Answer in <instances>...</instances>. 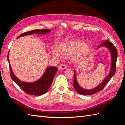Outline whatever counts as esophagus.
Segmentation results:
<instances>
[{
  "label": "esophagus",
  "mask_w": 125,
  "mask_h": 125,
  "mask_svg": "<svg viewBox=\"0 0 125 125\" xmlns=\"http://www.w3.org/2000/svg\"><path fill=\"white\" fill-rule=\"evenodd\" d=\"M59 69L60 70H64L66 69V66L64 64H62L59 67Z\"/></svg>",
  "instance_id": "obj_1"
}]
</instances>
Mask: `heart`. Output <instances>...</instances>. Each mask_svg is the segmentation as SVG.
Masks as SVG:
<instances>
[{"instance_id":"1","label":"heart","mask_w":125,"mask_h":125,"mask_svg":"<svg viewBox=\"0 0 125 125\" xmlns=\"http://www.w3.org/2000/svg\"><path fill=\"white\" fill-rule=\"evenodd\" d=\"M90 47L89 45L83 43L80 40H70L61 43L59 46V51L63 54H68L74 53L71 59L74 61H80L87 55ZM53 54L56 56H60L58 51L54 50Z\"/></svg>"}]
</instances>
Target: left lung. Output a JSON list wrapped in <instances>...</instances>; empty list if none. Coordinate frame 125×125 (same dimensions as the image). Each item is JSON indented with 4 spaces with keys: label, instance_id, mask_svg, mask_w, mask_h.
<instances>
[{
    "label": "left lung",
    "instance_id": "obj_1",
    "mask_svg": "<svg viewBox=\"0 0 125 125\" xmlns=\"http://www.w3.org/2000/svg\"><path fill=\"white\" fill-rule=\"evenodd\" d=\"M101 46H105L108 48L109 50H110V52L111 55V69L108 75L107 76L104 80L102 81L101 83L99 84L98 87L96 88L91 89V90H86L81 88L79 85L77 80H76V72L74 71V82H73V87L75 88V90L77 91L79 94L82 95H91L94 94L97 92L101 91L104 89L105 85L110 80V79L112 78V76H114L115 74V72L116 71V63H117V51L116 47H115L114 44L112 43L111 42L107 40L106 41L103 42L100 45L99 47Z\"/></svg>",
    "mask_w": 125,
    "mask_h": 125
}]
</instances>
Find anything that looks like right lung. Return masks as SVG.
I'll use <instances>...</instances> for the list:
<instances>
[{"label":"right lung","mask_w":125,"mask_h":125,"mask_svg":"<svg viewBox=\"0 0 125 125\" xmlns=\"http://www.w3.org/2000/svg\"><path fill=\"white\" fill-rule=\"evenodd\" d=\"M50 31H51L49 29L34 30L21 34L17 38L20 37L21 36H26V35L34 34H45L47 33H49V32H50ZM8 53L7 55V59L9 63V70H10V74L11 78L16 83L22 90L28 94L33 95H41L45 94L48 91V90H49L51 84H52L54 75H55V73L57 71V68L56 67H48L46 69L45 72H44L43 76L36 81L31 83L23 82L21 81L20 80H19L15 75L13 72H12L10 64L9 61Z\"/></svg>","instance_id":"1"}]
</instances>
